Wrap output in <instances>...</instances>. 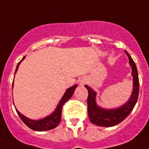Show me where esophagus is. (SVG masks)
<instances>
[{
	"label": "esophagus",
	"instance_id": "obj_1",
	"mask_svg": "<svg viewBox=\"0 0 149 149\" xmlns=\"http://www.w3.org/2000/svg\"><path fill=\"white\" fill-rule=\"evenodd\" d=\"M86 83H87V81H86V79H85V78H81V79H80V81H79L80 85H82V86H83V85H84Z\"/></svg>",
	"mask_w": 149,
	"mask_h": 149
}]
</instances>
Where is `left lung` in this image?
Masks as SVG:
<instances>
[{"label": "left lung", "mask_w": 149, "mask_h": 149, "mask_svg": "<svg viewBox=\"0 0 149 149\" xmlns=\"http://www.w3.org/2000/svg\"><path fill=\"white\" fill-rule=\"evenodd\" d=\"M129 59V64L132 68L133 76V91L128 101L123 105L115 109H104L96 104V92L87 85L84 87L88 90L87 112L90 121L95 125L100 127H114L122 122L131 112L136 103L139 90L138 72L135 62L129 53L125 51Z\"/></svg>", "instance_id": "obj_1"}]
</instances>
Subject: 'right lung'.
<instances>
[{"label": "right lung", "instance_id": "add662e5", "mask_svg": "<svg viewBox=\"0 0 149 149\" xmlns=\"http://www.w3.org/2000/svg\"><path fill=\"white\" fill-rule=\"evenodd\" d=\"M25 58V56H24L22 59L18 63L16 71H15V74L17 72L21 62ZM77 87V85L75 84L72 86V87H69L68 89H67L63 96H62V98L59 101L58 105L56 106L55 110H54V111L50 114H49L48 116L45 117V118L39 119V120H32V119H30V118H27V117H25L22 114H21L17 109H16V112L19 114V116L20 117L22 120L24 122V124L26 126H28L30 129L33 130H35V131H45V130H49L53 129V128L56 127L58 124L60 123L62 107H63V105H64V104L66 102L71 99V97L74 94V90H75Z\"/></svg>", "mask_w": 149, "mask_h": 149}]
</instances>
